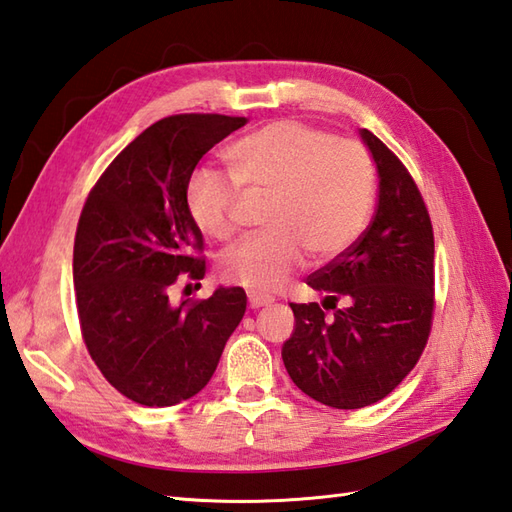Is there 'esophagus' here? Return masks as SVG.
Returning <instances> with one entry per match:
<instances>
[{"label": "esophagus", "instance_id": "1", "mask_svg": "<svg viewBox=\"0 0 512 512\" xmlns=\"http://www.w3.org/2000/svg\"><path fill=\"white\" fill-rule=\"evenodd\" d=\"M275 301V297L270 295H259V292H248V306L257 310V308H264V306H270V303Z\"/></svg>", "mask_w": 512, "mask_h": 512}]
</instances>
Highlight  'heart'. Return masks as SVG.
<instances>
[{
	"label": "heart",
	"instance_id": "heart-1",
	"mask_svg": "<svg viewBox=\"0 0 512 512\" xmlns=\"http://www.w3.org/2000/svg\"><path fill=\"white\" fill-rule=\"evenodd\" d=\"M231 176L198 169L184 202L206 237L228 242L237 233L242 193L268 198V231L244 239L220 259L228 284L253 292L284 286L303 264H325L363 235L376 195V169L367 147L299 121H277L226 149Z\"/></svg>",
	"mask_w": 512,
	"mask_h": 512
}]
</instances>
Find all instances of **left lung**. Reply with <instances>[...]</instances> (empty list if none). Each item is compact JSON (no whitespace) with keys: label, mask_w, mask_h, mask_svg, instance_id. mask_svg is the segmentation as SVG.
Segmentation results:
<instances>
[{"label":"left lung","mask_w":512,"mask_h":512,"mask_svg":"<svg viewBox=\"0 0 512 512\" xmlns=\"http://www.w3.org/2000/svg\"><path fill=\"white\" fill-rule=\"evenodd\" d=\"M361 136L380 178L372 224L306 279L325 295L323 306L290 303L297 325L281 350L292 383L334 409H361L391 394L422 356L436 308L427 204L394 151L369 129Z\"/></svg>","instance_id":"obj_1"}]
</instances>
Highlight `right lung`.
I'll return each instance as SVG.
<instances>
[{
	"label": "right lung",
	"mask_w": 512,
	"mask_h": 512,
	"mask_svg": "<svg viewBox=\"0 0 512 512\" xmlns=\"http://www.w3.org/2000/svg\"><path fill=\"white\" fill-rule=\"evenodd\" d=\"M248 118L176 114L147 127L96 180L74 237V295L85 347L107 383L171 407L209 383L246 312L244 288L171 306L178 277L206 273L184 202L200 158Z\"/></svg>",
	"instance_id": "add662e5"
}]
</instances>
